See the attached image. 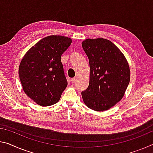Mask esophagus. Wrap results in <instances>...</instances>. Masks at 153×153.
I'll return each mask as SVG.
<instances>
[{
    "label": "esophagus",
    "mask_w": 153,
    "mask_h": 153,
    "mask_svg": "<svg viewBox=\"0 0 153 153\" xmlns=\"http://www.w3.org/2000/svg\"><path fill=\"white\" fill-rule=\"evenodd\" d=\"M76 81H77V78H76V77H74V78H71V83H73V84L76 83Z\"/></svg>",
    "instance_id": "34e87169"
}]
</instances>
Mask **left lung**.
Instances as JSON below:
<instances>
[{
    "instance_id": "8db88e82",
    "label": "left lung",
    "mask_w": 153,
    "mask_h": 153,
    "mask_svg": "<svg viewBox=\"0 0 153 153\" xmlns=\"http://www.w3.org/2000/svg\"><path fill=\"white\" fill-rule=\"evenodd\" d=\"M82 45L90 65L89 85L82 92L83 101L92 110H107L124 96L130 81L129 65L120 50L108 39H87Z\"/></svg>"
}]
</instances>
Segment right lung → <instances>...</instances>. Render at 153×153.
I'll return each instance as SVG.
<instances>
[{
  "label": "right lung",
  "mask_w": 153,
  "mask_h": 153,
  "mask_svg": "<svg viewBox=\"0 0 153 153\" xmlns=\"http://www.w3.org/2000/svg\"><path fill=\"white\" fill-rule=\"evenodd\" d=\"M71 39L51 35L41 39L24 56L19 76L28 97L41 106L57 103L67 86L61 56Z\"/></svg>",
  "instance_id": "1"
}]
</instances>
